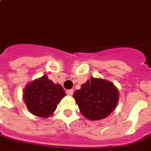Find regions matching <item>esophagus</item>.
<instances>
[{"mask_svg":"<svg viewBox=\"0 0 151 151\" xmlns=\"http://www.w3.org/2000/svg\"><path fill=\"white\" fill-rule=\"evenodd\" d=\"M66 93H67L68 95H69V96H72V95H73V89L67 90V91H66Z\"/></svg>","mask_w":151,"mask_h":151,"instance_id":"1","label":"esophagus"}]
</instances>
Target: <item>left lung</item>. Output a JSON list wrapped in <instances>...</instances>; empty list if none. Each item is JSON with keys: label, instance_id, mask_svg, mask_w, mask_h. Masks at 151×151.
I'll return each mask as SVG.
<instances>
[{"label": "left lung", "instance_id": "obj_1", "mask_svg": "<svg viewBox=\"0 0 151 151\" xmlns=\"http://www.w3.org/2000/svg\"><path fill=\"white\" fill-rule=\"evenodd\" d=\"M76 103L85 117L101 120L114 110L118 101V91L109 81L91 78L73 93Z\"/></svg>", "mask_w": 151, "mask_h": 151}]
</instances>
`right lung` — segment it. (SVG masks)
Returning a JSON list of instances; mask_svg holds the SVG:
<instances>
[{"instance_id": "add662e5", "label": "right lung", "mask_w": 151, "mask_h": 151, "mask_svg": "<svg viewBox=\"0 0 151 151\" xmlns=\"http://www.w3.org/2000/svg\"><path fill=\"white\" fill-rule=\"evenodd\" d=\"M66 95L62 86L54 84L46 75L33 81L24 92V103L32 114L48 117L57 108V105Z\"/></svg>"}]
</instances>
